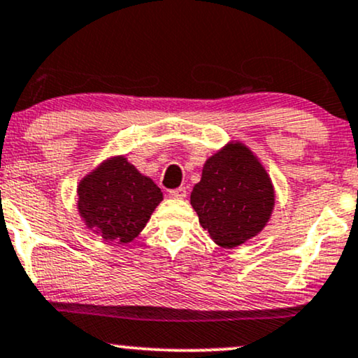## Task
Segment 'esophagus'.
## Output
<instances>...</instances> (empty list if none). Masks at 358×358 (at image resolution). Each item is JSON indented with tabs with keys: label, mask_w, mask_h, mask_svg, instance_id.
<instances>
[{
	"label": "esophagus",
	"mask_w": 358,
	"mask_h": 358,
	"mask_svg": "<svg viewBox=\"0 0 358 358\" xmlns=\"http://www.w3.org/2000/svg\"><path fill=\"white\" fill-rule=\"evenodd\" d=\"M169 196L174 197V199H184L187 196L186 187H178V189H171Z\"/></svg>",
	"instance_id": "34e87169"
}]
</instances>
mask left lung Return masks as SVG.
I'll list each match as a JSON object with an SVG mask.
<instances>
[{
    "instance_id": "obj_1",
    "label": "left lung",
    "mask_w": 358,
    "mask_h": 358,
    "mask_svg": "<svg viewBox=\"0 0 358 358\" xmlns=\"http://www.w3.org/2000/svg\"><path fill=\"white\" fill-rule=\"evenodd\" d=\"M273 186L257 157L231 143L206 161L191 204L201 226L220 247H237L266 227L273 209Z\"/></svg>"
}]
</instances>
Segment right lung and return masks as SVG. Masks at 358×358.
I'll use <instances>...</instances> for the list:
<instances>
[{
  "label": "right lung",
  "instance_id": "right-lung-1",
  "mask_svg": "<svg viewBox=\"0 0 358 358\" xmlns=\"http://www.w3.org/2000/svg\"><path fill=\"white\" fill-rule=\"evenodd\" d=\"M78 209L86 226L104 241L117 244L139 236L162 192L126 157H111L90 172L78 186Z\"/></svg>",
  "mask_w": 358,
  "mask_h": 358
}]
</instances>
